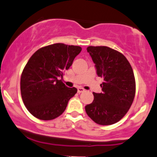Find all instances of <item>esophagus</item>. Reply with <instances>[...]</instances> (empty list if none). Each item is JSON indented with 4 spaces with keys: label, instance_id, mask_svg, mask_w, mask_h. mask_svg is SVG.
I'll return each mask as SVG.
<instances>
[{
    "label": "esophagus",
    "instance_id": "obj_1",
    "mask_svg": "<svg viewBox=\"0 0 157 157\" xmlns=\"http://www.w3.org/2000/svg\"><path fill=\"white\" fill-rule=\"evenodd\" d=\"M85 91V90H84L83 88H82V87H79L78 89H77V92L78 93H81V92H83Z\"/></svg>",
    "mask_w": 157,
    "mask_h": 157
}]
</instances>
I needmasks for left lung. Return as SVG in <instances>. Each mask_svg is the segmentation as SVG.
I'll return each instance as SVG.
<instances>
[{
  "mask_svg": "<svg viewBox=\"0 0 157 157\" xmlns=\"http://www.w3.org/2000/svg\"><path fill=\"white\" fill-rule=\"evenodd\" d=\"M96 74L104 79L102 92H93L94 100L85 107L87 115L103 126L117 123L128 112L135 94L132 66L118 51L108 47H88Z\"/></svg>",
  "mask_w": 157,
  "mask_h": 157,
  "instance_id": "1",
  "label": "left lung"
}]
</instances>
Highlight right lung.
I'll list each match as a JSON object with an SVG mask.
<instances>
[{
	"label": "right lung",
	"instance_id": "right-lung-1",
	"mask_svg": "<svg viewBox=\"0 0 157 157\" xmlns=\"http://www.w3.org/2000/svg\"><path fill=\"white\" fill-rule=\"evenodd\" d=\"M81 50L78 46L54 44L31 56L23 69L20 90L23 102L33 116L51 120L65 111L77 90L68 88L59 79Z\"/></svg>",
	"mask_w": 157,
	"mask_h": 157
}]
</instances>
